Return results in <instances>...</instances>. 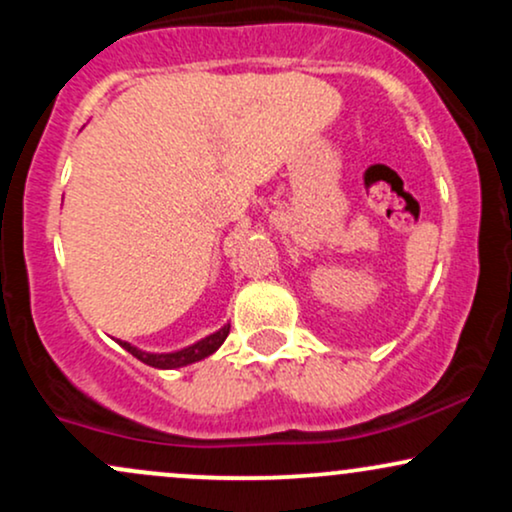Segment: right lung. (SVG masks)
Instances as JSON below:
<instances>
[{
  "label": "right lung",
  "mask_w": 512,
  "mask_h": 512,
  "mask_svg": "<svg viewBox=\"0 0 512 512\" xmlns=\"http://www.w3.org/2000/svg\"><path fill=\"white\" fill-rule=\"evenodd\" d=\"M228 332H231V325L221 327L219 332L209 334V337H204L202 342L187 346V349H180V351H173V354H146V351L137 349V346L127 344V342H120L122 349H127L129 354L137 356L139 361L146 363V366H154V368H182V366H190V363L195 361H202V358H207L214 354L219 346L226 342Z\"/></svg>",
  "instance_id": "obj_1"
}]
</instances>
